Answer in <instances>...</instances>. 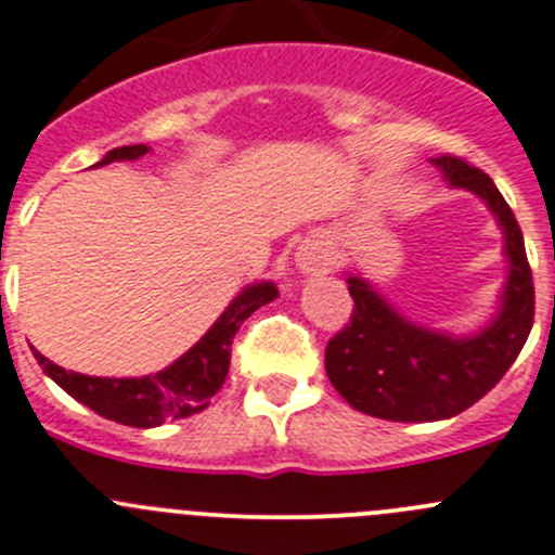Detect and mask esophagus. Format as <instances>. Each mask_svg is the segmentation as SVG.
Wrapping results in <instances>:
<instances>
[{"mask_svg": "<svg viewBox=\"0 0 555 555\" xmlns=\"http://www.w3.org/2000/svg\"><path fill=\"white\" fill-rule=\"evenodd\" d=\"M295 266L307 276H320V273L328 271L331 251L325 248L323 241H304L295 251Z\"/></svg>", "mask_w": 555, "mask_h": 555, "instance_id": "34e87169", "label": "esophagus"}]
</instances>
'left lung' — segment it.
<instances>
[{
  "instance_id": "obj_1",
  "label": "left lung",
  "mask_w": 555,
  "mask_h": 555,
  "mask_svg": "<svg viewBox=\"0 0 555 555\" xmlns=\"http://www.w3.org/2000/svg\"><path fill=\"white\" fill-rule=\"evenodd\" d=\"M433 164L449 185L488 202L504 230L509 276L493 323L463 339L411 323L364 279L348 276L353 314L331 336L325 372L356 411L388 422H438L463 413L506 375L534 325V282L512 207L468 160L441 155Z\"/></svg>"
}]
</instances>
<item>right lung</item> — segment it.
I'll use <instances>...</instances> for the list:
<instances>
[{
    "instance_id": "right-lung-1",
    "label": "right lung",
    "mask_w": 555,
    "mask_h": 555,
    "mask_svg": "<svg viewBox=\"0 0 555 555\" xmlns=\"http://www.w3.org/2000/svg\"><path fill=\"white\" fill-rule=\"evenodd\" d=\"M147 150V144L114 147L103 155V160L95 167L112 164V160H137ZM276 295L279 289L271 282L246 287L189 353H183L175 364L155 372V375H79V372H67L56 366L54 361L40 356L38 350H33V353L56 386L65 388L67 395L90 408V411H95L98 416L112 418L117 424H128V427H158L169 418H189L210 405L216 391L224 386L227 372H230L232 339H235L237 328H241L248 314L266 307Z\"/></svg>"
}]
</instances>
